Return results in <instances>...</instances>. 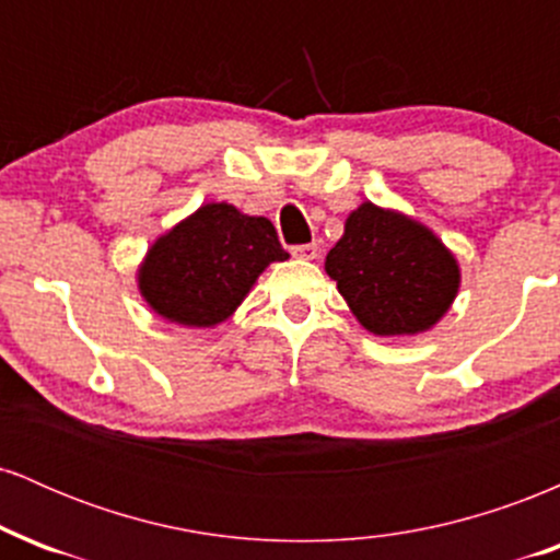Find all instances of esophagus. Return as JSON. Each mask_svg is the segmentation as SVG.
<instances>
[{
  "label": "esophagus",
  "mask_w": 560,
  "mask_h": 560,
  "mask_svg": "<svg viewBox=\"0 0 560 560\" xmlns=\"http://www.w3.org/2000/svg\"><path fill=\"white\" fill-rule=\"evenodd\" d=\"M292 255L300 260H316L318 244H298V247H292Z\"/></svg>",
  "instance_id": "esophagus-1"
}]
</instances>
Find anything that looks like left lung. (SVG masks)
<instances>
[{
	"label": "left lung",
	"mask_w": 560,
	"mask_h": 560,
	"mask_svg": "<svg viewBox=\"0 0 560 560\" xmlns=\"http://www.w3.org/2000/svg\"><path fill=\"white\" fill-rule=\"evenodd\" d=\"M324 268L352 316L376 337L429 331L460 287L458 260L432 229L374 202L347 215Z\"/></svg>",
	"instance_id": "obj_1"
}]
</instances>
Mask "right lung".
<instances>
[{
    "mask_svg": "<svg viewBox=\"0 0 560 560\" xmlns=\"http://www.w3.org/2000/svg\"><path fill=\"white\" fill-rule=\"evenodd\" d=\"M287 258L268 218L247 215L229 202H208L158 236L137 281L160 318L213 329L242 305L271 262Z\"/></svg>",
    "mask_w": 560,
    "mask_h": 560,
    "instance_id": "right-lung-1",
    "label": "right lung"
}]
</instances>
